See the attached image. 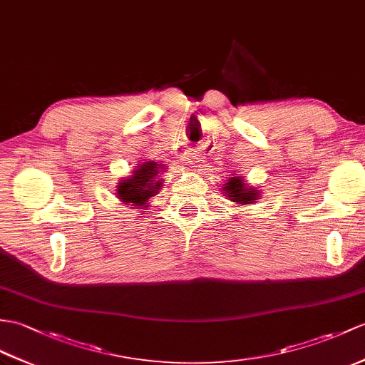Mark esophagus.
Instances as JSON below:
<instances>
[{"instance_id":"obj_1","label":"esophagus","mask_w":365,"mask_h":365,"mask_svg":"<svg viewBox=\"0 0 365 365\" xmlns=\"http://www.w3.org/2000/svg\"><path fill=\"white\" fill-rule=\"evenodd\" d=\"M185 157H186V158H185V162H186V163H190V165H196V163L199 162L200 154H199V152H197L196 149H191V150L186 152V155H185Z\"/></svg>"}]
</instances>
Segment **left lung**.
I'll list each match as a JSON object with an SVG mask.
<instances>
[{"label":"left lung","instance_id":"left-lung-1","mask_svg":"<svg viewBox=\"0 0 365 365\" xmlns=\"http://www.w3.org/2000/svg\"><path fill=\"white\" fill-rule=\"evenodd\" d=\"M222 191L228 200H232L235 205H252L259 199L261 190L258 186L249 185L245 182L242 175L235 174L233 177H228L225 183L222 185Z\"/></svg>","mask_w":365,"mask_h":365}]
</instances>
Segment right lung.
I'll return each mask as SVG.
<instances>
[{
    "label": "right lung",
    "mask_w": 365,
    "mask_h": 365,
    "mask_svg": "<svg viewBox=\"0 0 365 365\" xmlns=\"http://www.w3.org/2000/svg\"><path fill=\"white\" fill-rule=\"evenodd\" d=\"M133 169L135 171H132L129 177L118 182L115 194L124 205L146 210L149 200L162 190L163 179H160L158 175L160 173H165L168 168L154 160H149V162L144 160Z\"/></svg>",
    "instance_id": "1"
}]
</instances>
